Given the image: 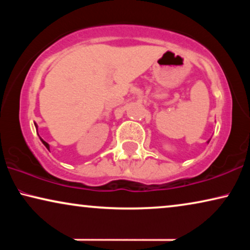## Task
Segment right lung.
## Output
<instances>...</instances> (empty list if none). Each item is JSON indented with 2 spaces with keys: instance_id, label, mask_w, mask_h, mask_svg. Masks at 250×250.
Masks as SVG:
<instances>
[{
  "instance_id": "add662e5",
  "label": "right lung",
  "mask_w": 250,
  "mask_h": 250,
  "mask_svg": "<svg viewBox=\"0 0 250 250\" xmlns=\"http://www.w3.org/2000/svg\"><path fill=\"white\" fill-rule=\"evenodd\" d=\"M35 127L37 128V125H36V124H35ZM40 139H41V138H40ZM41 141H42V143H43V145H44V146H46V148L50 150V146H49V143H46L45 141H44V140H43V139H41Z\"/></svg>"
}]
</instances>
